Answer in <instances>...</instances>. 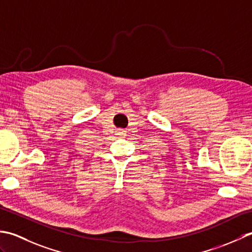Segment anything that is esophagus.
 Masks as SVG:
<instances>
[{
    "instance_id": "esophagus-1",
    "label": "esophagus",
    "mask_w": 252,
    "mask_h": 252,
    "mask_svg": "<svg viewBox=\"0 0 252 252\" xmlns=\"http://www.w3.org/2000/svg\"><path fill=\"white\" fill-rule=\"evenodd\" d=\"M116 132H117V136H120V137H125L126 136V131L123 130V129H119Z\"/></svg>"
}]
</instances>
